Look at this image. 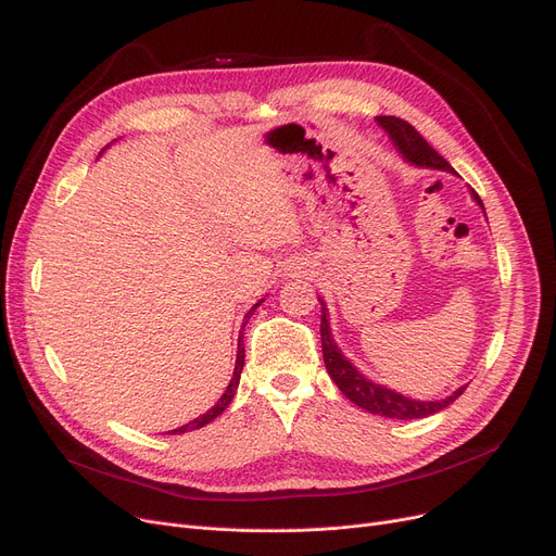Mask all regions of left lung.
<instances>
[{
	"label": "left lung",
	"mask_w": 556,
	"mask_h": 556,
	"mask_svg": "<svg viewBox=\"0 0 556 556\" xmlns=\"http://www.w3.org/2000/svg\"><path fill=\"white\" fill-rule=\"evenodd\" d=\"M378 126H381L392 143L396 146V151L403 155L405 162H410L413 166L419 168H437V170H446V173H455L451 168V164L437 153L432 146L410 126L407 122L399 119V116H376ZM473 200L484 210V204L480 200V195L471 189ZM319 304H323V323H319V336H323V354H325V365L329 376L333 378V383L338 386V390L352 401L363 410L371 413V415H381V417H390V419H424L430 417L434 413L444 410L448 407L464 390H455L451 396L440 399V401H417L410 396H403L386 386H378L374 381H369L367 376H363L354 363H349L342 352L338 349L333 336H331V325H329V311L327 304L323 302V298H317Z\"/></svg>",
	"instance_id": "left-lung-1"
}]
</instances>
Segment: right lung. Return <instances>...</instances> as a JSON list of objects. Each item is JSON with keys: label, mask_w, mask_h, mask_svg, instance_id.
Here are the masks:
<instances>
[{"label": "right lung", "mask_w": 556, "mask_h": 556, "mask_svg": "<svg viewBox=\"0 0 556 556\" xmlns=\"http://www.w3.org/2000/svg\"><path fill=\"white\" fill-rule=\"evenodd\" d=\"M261 302L263 300H258L248 313H245V317H243V329H245V325H248V319H250V315L254 313V308H258L261 306ZM243 361H245V346H243V336H239V352H237V365H233V376H231V381H229V386H227V390L223 392V396L216 401V405L214 407H210L207 413L204 415H200V417H195L193 421H189V424H185V426H180V428H175V430H170L173 434H182V432H189V430H198V428H202V426H207L210 421H214L218 415H223L225 410H227V405L231 403V399H233V394H237V388H239V381H241V371H243Z\"/></svg>", "instance_id": "1"}]
</instances>
